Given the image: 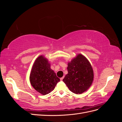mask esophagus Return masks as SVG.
Wrapping results in <instances>:
<instances>
[{"instance_id": "obj_1", "label": "esophagus", "mask_w": 122, "mask_h": 122, "mask_svg": "<svg viewBox=\"0 0 122 122\" xmlns=\"http://www.w3.org/2000/svg\"><path fill=\"white\" fill-rule=\"evenodd\" d=\"M64 78V76H63V77H61V78H60V80H61V81H62V80H63Z\"/></svg>"}]
</instances>
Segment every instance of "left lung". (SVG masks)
Listing matches in <instances>:
<instances>
[{"mask_svg":"<svg viewBox=\"0 0 122 122\" xmlns=\"http://www.w3.org/2000/svg\"><path fill=\"white\" fill-rule=\"evenodd\" d=\"M67 70L68 73L63 81L70 91L76 94H80L88 89L93 82L94 73L86 57L78 54L69 62Z\"/></svg>","mask_w":122,"mask_h":122,"instance_id":"left-lung-1","label":"left lung"}]
</instances>
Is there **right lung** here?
Wrapping results in <instances>:
<instances>
[{
  "label": "right lung",
  "instance_id": "1",
  "mask_svg": "<svg viewBox=\"0 0 122 122\" xmlns=\"http://www.w3.org/2000/svg\"><path fill=\"white\" fill-rule=\"evenodd\" d=\"M30 82L35 89L45 95L52 92L60 79L50 68L48 61L42 55L38 57L33 65Z\"/></svg>",
  "mask_w": 122,
  "mask_h": 122
}]
</instances>
